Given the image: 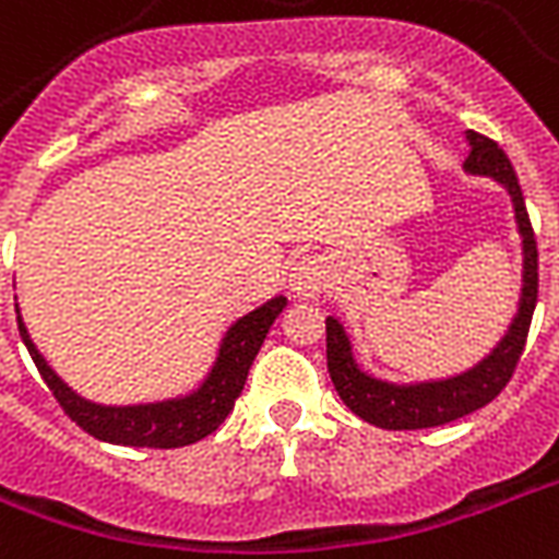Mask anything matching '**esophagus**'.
<instances>
[{"label":"esophagus","instance_id":"34e87169","mask_svg":"<svg viewBox=\"0 0 559 559\" xmlns=\"http://www.w3.org/2000/svg\"><path fill=\"white\" fill-rule=\"evenodd\" d=\"M293 293L305 298H317L328 287V270L319 258H301L289 275Z\"/></svg>","mask_w":559,"mask_h":559}]
</instances>
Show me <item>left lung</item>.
Masks as SVG:
<instances>
[{
  "label": "left lung",
  "mask_w": 559,
  "mask_h": 559,
  "mask_svg": "<svg viewBox=\"0 0 559 559\" xmlns=\"http://www.w3.org/2000/svg\"><path fill=\"white\" fill-rule=\"evenodd\" d=\"M466 169L480 173V176L498 178L510 190L513 204H516V219L522 240H525V289H522V305L513 319V325L501 340V346L475 366L472 372L451 378V381L421 383V386H393V383L374 381L364 374L352 360V348L336 319H325V355L328 374L334 381L336 393L346 402L352 413L360 419L386 428V431H421V428H437L449 425L454 419H463L468 413L487 407L501 390H504L513 372H516L522 352H525L527 331L534 319L536 293H539V251H536V237L531 216H527L525 195L519 187L516 169L504 155V148L496 140L478 131H468Z\"/></svg>",
  "instance_id": "8db88e82"
}]
</instances>
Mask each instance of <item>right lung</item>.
Listing matches in <instances>:
<instances>
[{
	"mask_svg": "<svg viewBox=\"0 0 559 559\" xmlns=\"http://www.w3.org/2000/svg\"><path fill=\"white\" fill-rule=\"evenodd\" d=\"M284 305H287V298L275 296L258 310H251L249 317L237 319V325L225 336L219 360L207 374V381L202 383V390H195L187 399H176V402L140 404V407H99V404L79 399L37 355L23 319H16V325H20V336H23L37 372L49 386V393L55 395V402L61 404V411L79 425L81 431H87L102 442H114V445L181 449V445L204 440L207 433L216 431L225 416L234 411V402L246 386L251 364H254L263 340L270 334V325L284 310Z\"/></svg>",
	"mask_w": 559,
	"mask_h": 559,
	"instance_id": "right-lung-1",
	"label": "right lung"
}]
</instances>
